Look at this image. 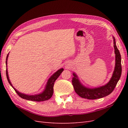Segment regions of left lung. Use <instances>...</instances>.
<instances>
[{
    "mask_svg": "<svg viewBox=\"0 0 128 128\" xmlns=\"http://www.w3.org/2000/svg\"><path fill=\"white\" fill-rule=\"evenodd\" d=\"M114 40V48L115 54V66L113 75L109 82L104 86L96 88H88L83 86L80 82L77 75L74 72L72 84L76 94L80 97L88 99H96L106 96L113 92L119 80L122 73L121 56L116 45L115 38Z\"/></svg>",
    "mask_w": 128,
    "mask_h": 128,
    "instance_id": "obj_1",
    "label": "left lung"
}]
</instances>
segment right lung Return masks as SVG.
Masks as SVG:
<instances>
[{"label": "right lung", "mask_w": 128, "mask_h": 128, "mask_svg": "<svg viewBox=\"0 0 128 128\" xmlns=\"http://www.w3.org/2000/svg\"><path fill=\"white\" fill-rule=\"evenodd\" d=\"M8 56V54H7L6 57V64L7 66V58ZM64 71L63 68H61L59 70H58L57 72H56L54 74L51 76V77L48 79L46 86H45V90L42 92V93L40 94H36V95H27L26 94H22L21 92H19L18 90H16L12 85L8 75V72H7V69L6 68V76L7 80H8L9 83L10 84V86H12V88H14V90L16 92V94L20 96L21 98L24 99L28 100H31V101H34V102H43L48 100L49 99L52 97V96L53 94V86L54 84V82L58 78L61 74Z\"/></svg>", "instance_id": "right-lung-1"}]
</instances>
